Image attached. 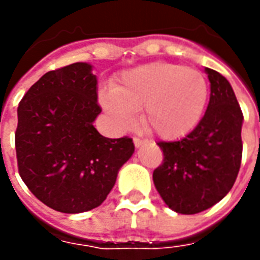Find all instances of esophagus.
<instances>
[{"label":"esophagus","mask_w":260,"mask_h":260,"mask_svg":"<svg viewBox=\"0 0 260 260\" xmlns=\"http://www.w3.org/2000/svg\"><path fill=\"white\" fill-rule=\"evenodd\" d=\"M134 143H135V146L136 147H141L142 145H143V143H145V141H143V139H141V138H134Z\"/></svg>","instance_id":"1"}]
</instances>
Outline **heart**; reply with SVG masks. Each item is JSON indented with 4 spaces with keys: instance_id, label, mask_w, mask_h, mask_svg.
I'll return each instance as SVG.
<instances>
[{
    "instance_id": "heart-1",
    "label": "heart",
    "mask_w": 260,
    "mask_h": 260,
    "mask_svg": "<svg viewBox=\"0 0 260 260\" xmlns=\"http://www.w3.org/2000/svg\"><path fill=\"white\" fill-rule=\"evenodd\" d=\"M209 99L205 76L171 62H152L125 71L114 89L102 91L103 107L119 129L135 124L139 110L143 122L161 138L191 132L203 117Z\"/></svg>"
}]
</instances>
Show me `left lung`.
Returning <instances> with one entry per match:
<instances>
[{"label": "left lung", "mask_w": 260, "mask_h": 260, "mask_svg": "<svg viewBox=\"0 0 260 260\" xmlns=\"http://www.w3.org/2000/svg\"><path fill=\"white\" fill-rule=\"evenodd\" d=\"M210 99L203 118L185 138L158 142L161 166L153 182L166 205L181 214L203 212L227 195L234 185L242 157L244 115L230 82L205 68Z\"/></svg>", "instance_id": "8db88e82"}]
</instances>
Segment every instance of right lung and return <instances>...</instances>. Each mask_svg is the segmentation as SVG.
I'll return each mask as SVG.
<instances>
[{
	"label": "right lung",
	"mask_w": 260,
	"mask_h": 260,
	"mask_svg": "<svg viewBox=\"0 0 260 260\" xmlns=\"http://www.w3.org/2000/svg\"><path fill=\"white\" fill-rule=\"evenodd\" d=\"M100 113L97 78L86 62L44 74L20 100L15 132L19 175L57 212L100 206L134 154L131 138L97 132L93 122Z\"/></svg>",
	"instance_id": "1"
}]
</instances>
